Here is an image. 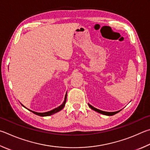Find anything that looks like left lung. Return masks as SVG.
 I'll use <instances>...</instances> for the list:
<instances>
[{
    "mask_svg": "<svg viewBox=\"0 0 150 150\" xmlns=\"http://www.w3.org/2000/svg\"><path fill=\"white\" fill-rule=\"evenodd\" d=\"M88 105H89V107L92 109V110L96 111H97V112H98V113H102V114H103V115H108V116L113 115H115V114H116V113H117L118 112H119V111H115V112H107V111H101V110H98V109L94 108L93 106H92L91 105H90V104H88Z\"/></svg>",
    "mask_w": 150,
    "mask_h": 150,
    "instance_id": "left-lung-1",
    "label": "left lung"
}]
</instances>
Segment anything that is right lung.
<instances>
[{"mask_svg": "<svg viewBox=\"0 0 150 150\" xmlns=\"http://www.w3.org/2000/svg\"><path fill=\"white\" fill-rule=\"evenodd\" d=\"M66 99H67V93L66 94V96H65V99H64V103H62L61 105H59V107H58L57 108L54 109V110H51L50 111H48V112H45V113H37V112H35V111H33L31 110H29L31 111V112H33L35 114H36L37 115H40V116H42V117H44V116H49V115H53V114L56 113L57 112H58L60 110H62V109L64 108L65 104H66Z\"/></svg>", "mask_w": 150, "mask_h": 150, "instance_id": "1", "label": "right lung"}]
</instances>
